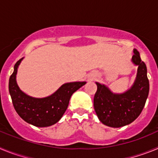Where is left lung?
Returning a JSON list of instances; mask_svg holds the SVG:
<instances>
[{"label": "left lung", "instance_id": "1", "mask_svg": "<svg viewBox=\"0 0 158 158\" xmlns=\"http://www.w3.org/2000/svg\"><path fill=\"white\" fill-rule=\"evenodd\" d=\"M132 62L139 66L134 85L123 94H114L106 86L96 82L93 99L94 109L102 123L111 127H121L135 121L142 112L150 90L146 65L139 52L134 50Z\"/></svg>", "mask_w": 158, "mask_h": 158}]
</instances>
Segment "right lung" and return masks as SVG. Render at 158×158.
<instances>
[{"label":"right lung","instance_id":"right-lung-1","mask_svg":"<svg viewBox=\"0 0 158 158\" xmlns=\"http://www.w3.org/2000/svg\"><path fill=\"white\" fill-rule=\"evenodd\" d=\"M19 59L15 65L9 78L8 89L13 107L25 122L38 127H46L56 123L62 118L69 105L73 93L85 85L86 82H70L64 84L54 94L45 98H33L19 89L16 81Z\"/></svg>","mask_w":158,"mask_h":158}]
</instances>
